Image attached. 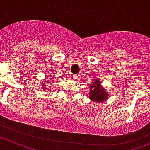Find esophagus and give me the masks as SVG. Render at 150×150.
Listing matches in <instances>:
<instances>
[{
	"label": "esophagus",
	"mask_w": 150,
	"mask_h": 150,
	"mask_svg": "<svg viewBox=\"0 0 150 150\" xmlns=\"http://www.w3.org/2000/svg\"><path fill=\"white\" fill-rule=\"evenodd\" d=\"M72 77L74 78V80H77L78 78H79V75H78V74H74L72 76Z\"/></svg>",
	"instance_id": "1"
}]
</instances>
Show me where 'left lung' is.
<instances>
[{
  "label": "left lung",
  "instance_id": "left-lung-1",
  "mask_svg": "<svg viewBox=\"0 0 150 150\" xmlns=\"http://www.w3.org/2000/svg\"><path fill=\"white\" fill-rule=\"evenodd\" d=\"M89 98L91 100L95 102H101L107 98V91L100 86V83L98 80L95 81L93 85L90 86Z\"/></svg>",
  "mask_w": 150,
  "mask_h": 150
}]
</instances>
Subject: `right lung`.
Here are the masks:
<instances>
[{
    "label": "right lung",
    "mask_w": 150,
    "mask_h": 150,
    "mask_svg": "<svg viewBox=\"0 0 150 150\" xmlns=\"http://www.w3.org/2000/svg\"><path fill=\"white\" fill-rule=\"evenodd\" d=\"M47 83H49V81H47ZM44 84H45V83H44ZM44 86H46V85H44ZM45 88V87H44V88Z\"/></svg>",
    "instance_id": "obj_1"
}]
</instances>
